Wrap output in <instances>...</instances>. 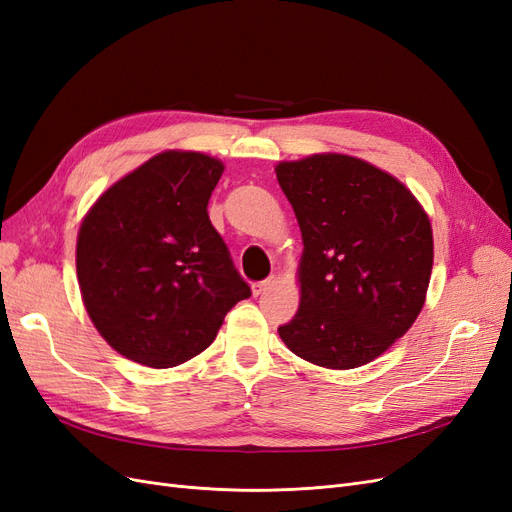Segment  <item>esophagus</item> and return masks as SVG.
<instances>
[{
	"label": "esophagus",
	"mask_w": 512,
	"mask_h": 512,
	"mask_svg": "<svg viewBox=\"0 0 512 512\" xmlns=\"http://www.w3.org/2000/svg\"><path fill=\"white\" fill-rule=\"evenodd\" d=\"M275 282H277V277H275V275H271V277H267V280H262V282L252 284V292L256 294V297H258V294H265V292H267Z\"/></svg>",
	"instance_id": "esophagus-1"
}]
</instances>
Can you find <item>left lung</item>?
<instances>
[{"instance_id": "left-lung-1", "label": "left lung", "mask_w": 512, "mask_h": 512, "mask_svg": "<svg viewBox=\"0 0 512 512\" xmlns=\"http://www.w3.org/2000/svg\"><path fill=\"white\" fill-rule=\"evenodd\" d=\"M303 237L301 303L277 329L301 359L361 367L389 350L425 305L431 224L404 183L365 160L316 153L275 166Z\"/></svg>"}]
</instances>
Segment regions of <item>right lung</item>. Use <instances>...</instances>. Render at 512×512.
I'll use <instances>...</instances> for the list:
<instances>
[{
    "label": "right lung",
    "mask_w": 512,
    "mask_h": 512,
    "mask_svg": "<svg viewBox=\"0 0 512 512\" xmlns=\"http://www.w3.org/2000/svg\"><path fill=\"white\" fill-rule=\"evenodd\" d=\"M222 173L205 153L164 151L85 215L76 241L83 303L108 346L134 363L190 361L252 294L207 213Z\"/></svg>",
    "instance_id": "1"
}]
</instances>
